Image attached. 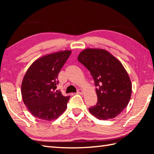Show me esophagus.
Instances as JSON below:
<instances>
[{"instance_id":"esophagus-1","label":"esophagus","mask_w":154,"mask_h":154,"mask_svg":"<svg viewBox=\"0 0 154 154\" xmlns=\"http://www.w3.org/2000/svg\"><path fill=\"white\" fill-rule=\"evenodd\" d=\"M77 93H78V94H82L83 93V91L81 90V89H77Z\"/></svg>"}]
</instances>
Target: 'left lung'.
Masks as SVG:
<instances>
[{"mask_svg": "<svg viewBox=\"0 0 154 154\" xmlns=\"http://www.w3.org/2000/svg\"><path fill=\"white\" fill-rule=\"evenodd\" d=\"M77 60L92 75L96 87L97 103L90 112L97 119H110L119 115L128 104L132 83L122 64L109 52L86 49Z\"/></svg>", "mask_w": 154, "mask_h": 154, "instance_id": "8db88e82", "label": "left lung"}]
</instances>
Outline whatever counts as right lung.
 I'll list each match as a JSON object with an SVG mask.
<instances>
[{
  "label": "right lung",
  "instance_id": "add662e5",
  "mask_svg": "<svg viewBox=\"0 0 154 154\" xmlns=\"http://www.w3.org/2000/svg\"><path fill=\"white\" fill-rule=\"evenodd\" d=\"M71 54L66 50L45 55L28 68L22 81L21 93L24 104L34 116L52 120L66 109L70 97L63 96L56 88L58 74Z\"/></svg>",
  "mask_w": 154,
  "mask_h": 154
}]
</instances>
